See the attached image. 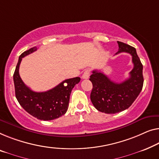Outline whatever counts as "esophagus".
<instances>
[{"instance_id": "34e87169", "label": "esophagus", "mask_w": 159, "mask_h": 159, "mask_svg": "<svg viewBox=\"0 0 159 159\" xmlns=\"http://www.w3.org/2000/svg\"><path fill=\"white\" fill-rule=\"evenodd\" d=\"M89 75H90V72H89V70H86L84 72L83 75H82V78L83 80L84 79H88V78L89 77Z\"/></svg>"}]
</instances>
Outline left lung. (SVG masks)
I'll list each match as a JSON object with an SVG mask.
<instances>
[{
  "mask_svg": "<svg viewBox=\"0 0 159 159\" xmlns=\"http://www.w3.org/2000/svg\"><path fill=\"white\" fill-rule=\"evenodd\" d=\"M119 49L116 54L127 52L132 56L133 68L130 77L121 83H116L107 75L93 70L89 80L93 83L90 99L99 111L114 114L128 109L141 93L143 84V64L134 47L118 41Z\"/></svg>",
  "mask_w": 159,
  "mask_h": 159,
  "instance_id": "left-lung-1",
  "label": "left lung"
}]
</instances>
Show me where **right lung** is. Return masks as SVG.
Here are the masks:
<instances>
[{
  "instance_id": "obj_1",
  "label": "right lung",
  "mask_w": 159,
  "mask_h": 159,
  "mask_svg": "<svg viewBox=\"0 0 159 159\" xmlns=\"http://www.w3.org/2000/svg\"><path fill=\"white\" fill-rule=\"evenodd\" d=\"M36 47L27 50L20 55L13 74L15 94L18 102L32 116L41 120H52L63 116L67 111L72 89L80 81V77L65 80L52 89L37 93L31 90L22 81L19 66L22 58L34 52Z\"/></svg>"
}]
</instances>
